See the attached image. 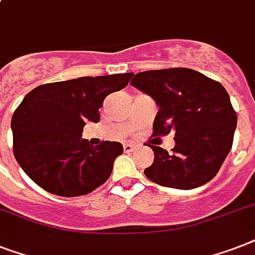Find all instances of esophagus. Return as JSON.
<instances>
[{
    "label": "esophagus",
    "mask_w": 255,
    "mask_h": 255,
    "mask_svg": "<svg viewBox=\"0 0 255 255\" xmlns=\"http://www.w3.org/2000/svg\"><path fill=\"white\" fill-rule=\"evenodd\" d=\"M124 152H132L134 149V146L132 145V144H124Z\"/></svg>",
    "instance_id": "esophagus-1"
}]
</instances>
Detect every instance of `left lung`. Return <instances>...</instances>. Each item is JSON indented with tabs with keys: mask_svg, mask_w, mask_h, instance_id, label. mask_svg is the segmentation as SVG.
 Masks as SVG:
<instances>
[{
	"mask_svg": "<svg viewBox=\"0 0 255 255\" xmlns=\"http://www.w3.org/2000/svg\"><path fill=\"white\" fill-rule=\"evenodd\" d=\"M131 85L150 95L160 107L153 136L175 133L171 153L148 145L154 161L144 170L146 178L179 190L210 182L232 149L237 126V114L224 86L188 68L140 72Z\"/></svg>",
	"mask_w": 255,
	"mask_h": 255,
	"instance_id": "left-lung-1",
	"label": "left lung"
}]
</instances>
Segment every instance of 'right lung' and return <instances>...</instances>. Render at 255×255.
Segmentation results:
<instances>
[{"label": "right lung", "mask_w": 255, "mask_h": 255, "mask_svg": "<svg viewBox=\"0 0 255 255\" xmlns=\"http://www.w3.org/2000/svg\"><path fill=\"white\" fill-rule=\"evenodd\" d=\"M132 73L80 77L32 89L11 118L13 152L32 181L59 196H81L109 179L123 153L118 141L90 145L82 138L86 122H99L107 95L119 92Z\"/></svg>", "instance_id": "1"}]
</instances>
